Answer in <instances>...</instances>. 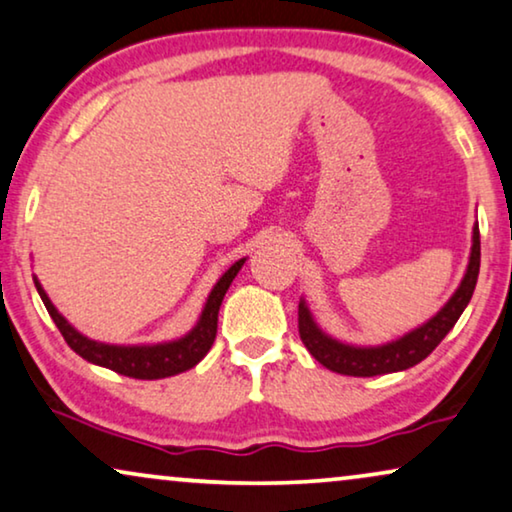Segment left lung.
I'll list each match as a JSON object with an SVG mask.
<instances>
[{
  "label": "left lung",
  "instance_id": "left-lung-1",
  "mask_svg": "<svg viewBox=\"0 0 512 512\" xmlns=\"http://www.w3.org/2000/svg\"><path fill=\"white\" fill-rule=\"evenodd\" d=\"M478 272H480V228L478 221L473 226V244H471V256H468V265L464 277L457 291L452 293L450 300L433 314L429 321H424L422 326L412 328L401 338L384 342V345H349L333 335H328L317 321H314L310 307H307L305 298H300L298 303V331L300 340L307 347L314 359L321 366L340 375H352V377H375V375H387L398 373V370H408L417 366L419 361H424L433 349L440 345V340L452 331V326L457 324L461 312L466 310V305L471 303V296L478 284Z\"/></svg>",
  "mask_w": 512,
  "mask_h": 512
}]
</instances>
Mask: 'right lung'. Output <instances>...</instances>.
I'll return each mask as SVG.
<instances>
[{"instance_id": "right-lung-1", "label": "right lung", "mask_w": 512, "mask_h": 512, "mask_svg": "<svg viewBox=\"0 0 512 512\" xmlns=\"http://www.w3.org/2000/svg\"><path fill=\"white\" fill-rule=\"evenodd\" d=\"M244 261H247V258L235 261L219 277V282L214 284L212 291H209L207 303L200 312V319L195 321L191 331L181 335L177 340L156 342V345H109V342L90 340L88 335L76 331V328L62 317L37 277H34V286H37L39 296L44 300L46 310L55 321V326L60 328L62 338H65L67 345L72 347L81 359L95 363V366L114 370L118 375L135 377V380H163V377L179 375L184 373V370L198 366V363L205 359L209 349H212L216 338V324H219V307L223 303L228 286L233 284L237 272L242 270Z\"/></svg>"}]
</instances>
